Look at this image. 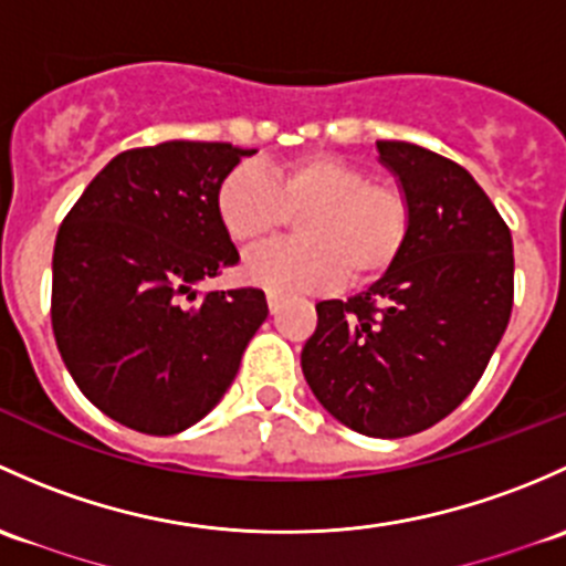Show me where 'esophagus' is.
<instances>
[{
	"mask_svg": "<svg viewBox=\"0 0 566 566\" xmlns=\"http://www.w3.org/2000/svg\"><path fill=\"white\" fill-rule=\"evenodd\" d=\"M266 305H270V313L275 316V313L281 311V296L272 294V291H270V294H266Z\"/></svg>",
	"mask_w": 566,
	"mask_h": 566,
	"instance_id": "esophagus-1",
	"label": "esophagus"
}]
</instances>
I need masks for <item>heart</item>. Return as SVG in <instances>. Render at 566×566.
Segmentation results:
<instances>
[{"instance_id":"b5f03b06","label":"heart","mask_w":566,"mask_h":566,"mask_svg":"<svg viewBox=\"0 0 566 566\" xmlns=\"http://www.w3.org/2000/svg\"><path fill=\"white\" fill-rule=\"evenodd\" d=\"M218 218L242 248L266 242L296 218L300 240L270 244L244 261V277L272 294L318 291L343 277L368 285L387 275L411 237L409 190L373 179L359 163L307 153L261 174L237 166L218 188Z\"/></svg>"}]
</instances>
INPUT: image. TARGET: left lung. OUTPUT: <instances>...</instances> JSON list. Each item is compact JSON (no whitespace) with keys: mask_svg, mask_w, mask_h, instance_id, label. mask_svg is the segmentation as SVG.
Returning <instances> with one entry per match:
<instances>
[{"mask_svg":"<svg viewBox=\"0 0 566 566\" xmlns=\"http://www.w3.org/2000/svg\"><path fill=\"white\" fill-rule=\"evenodd\" d=\"M376 147L411 196L409 244L368 291L318 302L302 373L346 428L403 439L455 411L482 378L510 324L515 259L463 166L409 142Z\"/></svg>","mask_w":566,"mask_h":566,"instance_id":"obj_1","label":"left lung"}]
</instances>
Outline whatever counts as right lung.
Instances as JSON below:
<instances>
[{
	"instance_id": "1",
	"label": "right lung",
	"mask_w": 566,
	"mask_h": 566,
	"mask_svg": "<svg viewBox=\"0 0 566 566\" xmlns=\"http://www.w3.org/2000/svg\"><path fill=\"white\" fill-rule=\"evenodd\" d=\"M220 142L127 149L86 185L54 244L51 326L81 392L106 417L174 436L207 417L264 324L261 289L196 285L240 261L218 188L242 157Z\"/></svg>"
}]
</instances>
